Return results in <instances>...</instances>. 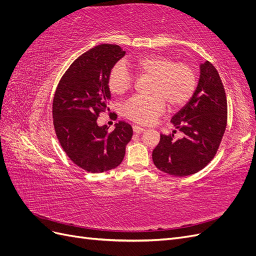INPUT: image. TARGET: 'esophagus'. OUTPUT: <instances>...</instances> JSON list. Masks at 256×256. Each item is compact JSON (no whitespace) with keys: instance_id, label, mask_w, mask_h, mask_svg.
Instances as JSON below:
<instances>
[{"instance_id":"obj_1","label":"esophagus","mask_w":256,"mask_h":256,"mask_svg":"<svg viewBox=\"0 0 256 256\" xmlns=\"http://www.w3.org/2000/svg\"><path fill=\"white\" fill-rule=\"evenodd\" d=\"M132 128H134V131L136 134H142L143 131H145L144 128H142V127H140V126H138V125H134Z\"/></svg>"}]
</instances>
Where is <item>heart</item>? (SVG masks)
<instances>
[{
	"mask_svg": "<svg viewBox=\"0 0 256 256\" xmlns=\"http://www.w3.org/2000/svg\"><path fill=\"white\" fill-rule=\"evenodd\" d=\"M132 67L142 74L152 79L150 97L134 96L122 106L127 118L142 124L154 120L166 109V101L170 106H180L191 98L196 86V74L189 64L175 63L174 60L150 54L134 60ZM132 78L124 62L116 63L108 76L109 90L114 95H122L130 88Z\"/></svg>",
	"mask_w": 256,
	"mask_h": 256,
	"instance_id": "obj_1",
	"label": "heart"
}]
</instances>
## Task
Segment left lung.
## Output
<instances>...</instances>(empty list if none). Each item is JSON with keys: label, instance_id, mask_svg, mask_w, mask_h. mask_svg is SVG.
<instances>
[{"label": "left lung", "instance_id": "obj_1", "mask_svg": "<svg viewBox=\"0 0 256 256\" xmlns=\"http://www.w3.org/2000/svg\"><path fill=\"white\" fill-rule=\"evenodd\" d=\"M228 104L223 84L212 64L200 65V78L191 98L174 114L171 122L184 134L160 136L152 150V161L160 171L188 176L200 171L212 160L226 128Z\"/></svg>", "mask_w": 256, "mask_h": 256}]
</instances>
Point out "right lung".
I'll return each mask as SVG.
<instances>
[{"label": "right lung", "mask_w": 256, "mask_h": 256, "mask_svg": "<svg viewBox=\"0 0 256 256\" xmlns=\"http://www.w3.org/2000/svg\"><path fill=\"white\" fill-rule=\"evenodd\" d=\"M125 53L120 46L108 44L83 53L62 76L54 94L52 115L60 144L74 164L90 173L118 166L132 138V127L125 122H116L112 132L97 124L111 100L108 76Z\"/></svg>", "instance_id": "1"}]
</instances>
